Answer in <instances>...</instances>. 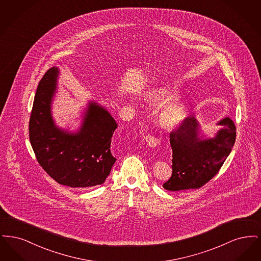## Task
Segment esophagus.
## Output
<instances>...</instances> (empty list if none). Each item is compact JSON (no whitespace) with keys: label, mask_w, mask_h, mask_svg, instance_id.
I'll return each instance as SVG.
<instances>
[{"label":"esophagus","mask_w":261,"mask_h":261,"mask_svg":"<svg viewBox=\"0 0 261 261\" xmlns=\"http://www.w3.org/2000/svg\"><path fill=\"white\" fill-rule=\"evenodd\" d=\"M145 140L150 148H155L156 146H159L160 144V140L156 137L152 136V135H148L145 137Z\"/></svg>","instance_id":"34e87169"}]
</instances>
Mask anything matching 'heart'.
<instances>
[{"label":"heart","instance_id":"obj_1","mask_svg":"<svg viewBox=\"0 0 261 261\" xmlns=\"http://www.w3.org/2000/svg\"><path fill=\"white\" fill-rule=\"evenodd\" d=\"M175 88H154L146 95L147 100L155 106H161L176 94ZM188 113V102L185 99L178 97L165 103L160 112V120L166 127L178 126L186 118Z\"/></svg>","mask_w":261,"mask_h":261}]
</instances>
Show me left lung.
Wrapping results in <instances>:
<instances>
[{
  "instance_id": "left-lung-1",
  "label": "left lung",
  "mask_w": 261,
  "mask_h": 261,
  "mask_svg": "<svg viewBox=\"0 0 261 261\" xmlns=\"http://www.w3.org/2000/svg\"><path fill=\"white\" fill-rule=\"evenodd\" d=\"M216 124L220 128L215 135L204 138L198 119L191 116L170 134L172 175L165 190L199 189L219 171L235 144L236 126L229 117Z\"/></svg>"
}]
</instances>
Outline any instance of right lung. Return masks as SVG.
<instances>
[{"instance_id": "1", "label": "right lung", "mask_w": 261, "mask_h": 261, "mask_svg": "<svg viewBox=\"0 0 261 261\" xmlns=\"http://www.w3.org/2000/svg\"><path fill=\"white\" fill-rule=\"evenodd\" d=\"M59 68L41 79L29 120V139L42 168L59 184L71 188L101 185L116 159L111 143L117 124L102 106L90 100L75 132L56 124L51 102L58 89Z\"/></svg>"}]
</instances>
